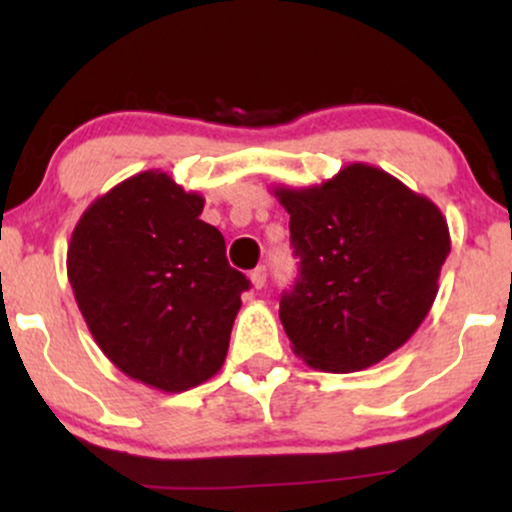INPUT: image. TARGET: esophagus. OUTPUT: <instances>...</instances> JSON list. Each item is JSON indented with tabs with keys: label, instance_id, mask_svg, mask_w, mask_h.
I'll return each mask as SVG.
<instances>
[{
	"label": "esophagus",
	"instance_id": "esophagus-1",
	"mask_svg": "<svg viewBox=\"0 0 512 512\" xmlns=\"http://www.w3.org/2000/svg\"><path fill=\"white\" fill-rule=\"evenodd\" d=\"M250 281H252V286H255V289H262V286L267 284V267L252 269V272H250Z\"/></svg>",
	"mask_w": 512,
	"mask_h": 512
}]
</instances>
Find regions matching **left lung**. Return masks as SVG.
I'll list each match as a JSON object with an SVG mask.
<instances>
[{"label": "left lung", "instance_id": "obj_1", "mask_svg": "<svg viewBox=\"0 0 512 512\" xmlns=\"http://www.w3.org/2000/svg\"><path fill=\"white\" fill-rule=\"evenodd\" d=\"M301 269L279 317L310 368L351 373L407 344L438 293L448 221L431 199L368 163L322 185L274 187Z\"/></svg>", "mask_w": 512, "mask_h": 512}]
</instances>
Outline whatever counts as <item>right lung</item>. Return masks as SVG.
I'll return each instance as SVG.
<instances>
[{
	"label": "right lung",
	"mask_w": 512,
	"mask_h": 512,
	"mask_svg": "<svg viewBox=\"0 0 512 512\" xmlns=\"http://www.w3.org/2000/svg\"><path fill=\"white\" fill-rule=\"evenodd\" d=\"M202 209V195L144 170L91 202L69 240L67 276L88 332L122 373L161 392L219 373L250 286Z\"/></svg>",
	"instance_id": "right-lung-1"
}]
</instances>
